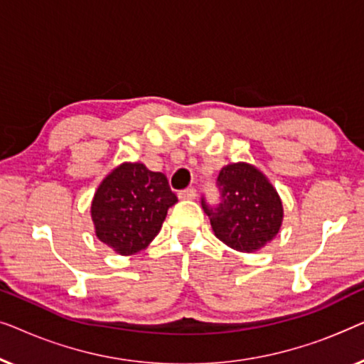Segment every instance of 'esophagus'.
Masks as SVG:
<instances>
[{
    "mask_svg": "<svg viewBox=\"0 0 364 364\" xmlns=\"http://www.w3.org/2000/svg\"><path fill=\"white\" fill-rule=\"evenodd\" d=\"M196 197H197V191L193 187L178 192V198H181V200H192V198H196Z\"/></svg>",
    "mask_w": 364,
    "mask_h": 364,
    "instance_id": "34e87169",
    "label": "esophagus"
}]
</instances>
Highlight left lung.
I'll list each match as a JSON object with an SVG mask.
<instances>
[{"label":"left lung","mask_w":364,"mask_h":364,"mask_svg":"<svg viewBox=\"0 0 364 364\" xmlns=\"http://www.w3.org/2000/svg\"><path fill=\"white\" fill-rule=\"evenodd\" d=\"M222 203L202 207L218 240L237 252L253 253L280 232L283 203L260 168L247 162L228 164L218 173Z\"/></svg>","instance_id":"left-lung-1"}]
</instances>
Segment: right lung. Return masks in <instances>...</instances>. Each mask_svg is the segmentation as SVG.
I'll return each instance as SVG.
<instances>
[{
  "mask_svg": "<svg viewBox=\"0 0 364 364\" xmlns=\"http://www.w3.org/2000/svg\"><path fill=\"white\" fill-rule=\"evenodd\" d=\"M177 202L162 172L141 162H124L104 177L91 203L96 237L119 255L149 247Z\"/></svg>",
  "mask_w": 364,
  "mask_h": 364,
  "instance_id": "1",
  "label": "right lung"
}]
</instances>
